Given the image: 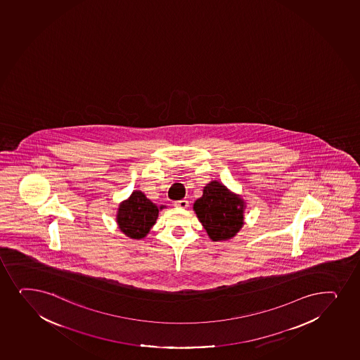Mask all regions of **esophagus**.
I'll use <instances>...</instances> for the list:
<instances>
[{
  "instance_id": "34e87169",
  "label": "esophagus",
  "mask_w": 360,
  "mask_h": 360,
  "mask_svg": "<svg viewBox=\"0 0 360 360\" xmlns=\"http://www.w3.org/2000/svg\"><path fill=\"white\" fill-rule=\"evenodd\" d=\"M174 205L176 207H179V208H186L189 206V202L186 200H179V201H176Z\"/></svg>"
}]
</instances>
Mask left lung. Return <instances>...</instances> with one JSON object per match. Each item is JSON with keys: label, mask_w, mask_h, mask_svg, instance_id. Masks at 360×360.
<instances>
[{"label": "left lung", "mask_w": 360, "mask_h": 360, "mask_svg": "<svg viewBox=\"0 0 360 360\" xmlns=\"http://www.w3.org/2000/svg\"><path fill=\"white\" fill-rule=\"evenodd\" d=\"M244 201L226 186L212 181L194 203V210L210 238L214 242L235 237L242 229Z\"/></svg>", "instance_id": "8db88e82"}]
</instances>
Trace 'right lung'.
Returning a JSON list of instances; mask_svg holds the SVG:
<instances>
[{
	"label": "right lung",
	"mask_w": 360,
	"mask_h": 360,
	"mask_svg": "<svg viewBox=\"0 0 360 360\" xmlns=\"http://www.w3.org/2000/svg\"><path fill=\"white\" fill-rule=\"evenodd\" d=\"M162 208L164 206L158 207L146 198L142 191L135 190L118 207V227L129 238H143L157 221L159 210Z\"/></svg>",
	"instance_id": "1"
}]
</instances>
